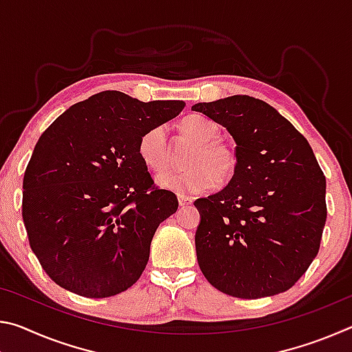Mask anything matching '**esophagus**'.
<instances>
[{
	"label": "esophagus",
	"instance_id": "1",
	"mask_svg": "<svg viewBox=\"0 0 352 352\" xmlns=\"http://www.w3.org/2000/svg\"><path fill=\"white\" fill-rule=\"evenodd\" d=\"M192 201H194L192 197H188V195H178V204H180V206L190 205Z\"/></svg>",
	"mask_w": 352,
	"mask_h": 352
}]
</instances>
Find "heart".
Masks as SVG:
<instances>
[{
    "label": "heart",
    "instance_id": "heart-1",
    "mask_svg": "<svg viewBox=\"0 0 352 352\" xmlns=\"http://www.w3.org/2000/svg\"><path fill=\"white\" fill-rule=\"evenodd\" d=\"M182 130L197 144L186 158L189 168L166 172L158 184L177 194H199L217 182H228L239 168V153L230 142L219 140L217 124L204 115H190L182 121ZM138 155L148 169L163 172L169 166L168 129L153 126L140 136Z\"/></svg>",
    "mask_w": 352,
    "mask_h": 352
}]
</instances>
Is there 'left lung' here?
<instances>
[{"label": "left lung", "instance_id": "1", "mask_svg": "<svg viewBox=\"0 0 352 352\" xmlns=\"http://www.w3.org/2000/svg\"><path fill=\"white\" fill-rule=\"evenodd\" d=\"M192 110L226 127L239 153L228 186L194 204L201 273L243 300L289 290L318 254L327 216L326 178L312 147L261 99L236 94Z\"/></svg>", "mask_w": 352, "mask_h": 352}]
</instances>
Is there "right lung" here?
<instances>
[{"label":"right lung","mask_w":352,"mask_h":352,"mask_svg":"<svg viewBox=\"0 0 352 352\" xmlns=\"http://www.w3.org/2000/svg\"><path fill=\"white\" fill-rule=\"evenodd\" d=\"M184 109L94 94L41 133L23 178V222L46 275L73 294L107 298L138 281L158 225L177 195L155 186L140 136Z\"/></svg>","instance_id":"add662e5"}]
</instances>
